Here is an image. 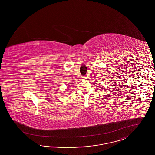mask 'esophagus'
I'll return each mask as SVG.
<instances>
[{"label": "esophagus", "mask_w": 155, "mask_h": 155, "mask_svg": "<svg viewBox=\"0 0 155 155\" xmlns=\"http://www.w3.org/2000/svg\"><path fill=\"white\" fill-rule=\"evenodd\" d=\"M82 78H83V79H87V75H84V76H82Z\"/></svg>", "instance_id": "1"}]
</instances>
